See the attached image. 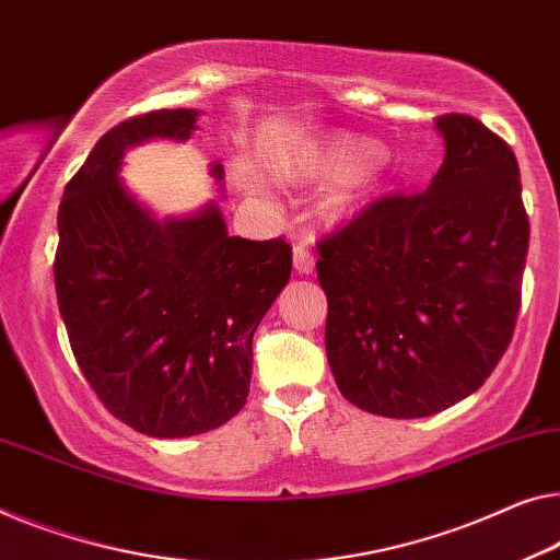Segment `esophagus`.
<instances>
[{
    "instance_id": "obj_1",
    "label": "esophagus",
    "mask_w": 560,
    "mask_h": 560,
    "mask_svg": "<svg viewBox=\"0 0 560 560\" xmlns=\"http://www.w3.org/2000/svg\"><path fill=\"white\" fill-rule=\"evenodd\" d=\"M294 269L299 273H312L314 271V256H312V252H308V246L304 244V241L294 244Z\"/></svg>"
}]
</instances>
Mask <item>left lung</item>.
<instances>
[{"label":"left lung","instance_id":"1","mask_svg":"<svg viewBox=\"0 0 560 560\" xmlns=\"http://www.w3.org/2000/svg\"><path fill=\"white\" fill-rule=\"evenodd\" d=\"M428 190L382 196L319 244L327 360L364 412L415 420L472 395L511 345L530 226L511 145L440 115Z\"/></svg>","mask_w":560,"mask_h":560}]
</instances>
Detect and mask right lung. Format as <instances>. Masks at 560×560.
I'll return each mask as SVG.
<instances>
[{
    "instance_id": "right-lung-1",
    "label": "right lung",
    "mask_w": 560,
    "mask_h": 560,
    "mask_svg": "<svg viewBox=\"0 0 560 560\" xmlns=\"http://www.w3.org/2000/svg\"><path fill=\"white\" fill-rule=\"evenodd\" d=\"M198 110H153L97 140L65 186L55 289L74 360L107 410L150 438L221 428L246 405L254 331L291 277L281 238L229 236L215 200L158 219L120 180L125 150L186 143ZM223 186V165H211Z\"/></svg>"
}]
</instances>
